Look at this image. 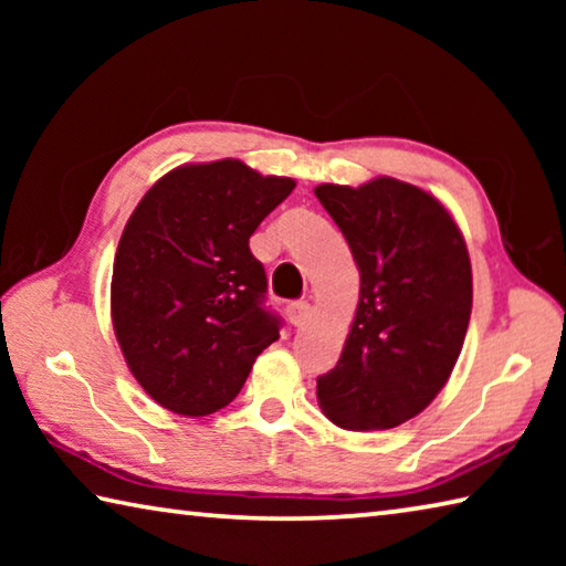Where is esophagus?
Returning a JSON list of instances; mask_svg holds the SVG:
<instances>
[{
	"label": "esophagus",
	"instance_id": "34e87169",
	"mask_svg": "<svg viewBox=\"0 0 566 566\" xmlns=\"http://www.w3.org/2000/svg\"><path fill=\"white\" fill-rule=\"evenodd\" d=\"M310 314H312L310 302H294V304L286 306V317H290L294 327H302V324L310 319Z\"/></svg>",
	"mask_w": 566,
	"mask_h": 566
}]
</instances>
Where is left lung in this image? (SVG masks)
<instances>
[{
    "instance_id": "1",
    "label": "left lung",
    "mask_w": 566,
    "mask_h": 566,
    "mask_svg": "<svg viewBox=\"0 0 566 566\" xmlns=\"http://www.w3.org/2000/svg\"><path fill=\"white\" fill-rule=\"evenodd\" d=\"M314 195L359 266V304L319 407L352 429H391L429 407L452 375L472 314V264L452 214L424 189L379 177Z\"/></svg>"
}]
</instances>
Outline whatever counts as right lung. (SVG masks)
Instances as JSON below:
<instances>
[{
	"mask_svg": "<svg viewBox=\"0 0 566 566\" xmlns=\"http://www.w3.org/2000/svg\"><path fill=\"white\" fill-rule=\"evenodd\" d=\"M292 189L290 177L219 159L171 169L132 212L114 256L112 322L134 379L157 405L212 415L280 339L249 237Z\"/></svg>",
	"mask_w": 566,
	"mask_h": 566,
	"instance_id": "right-lung-1",
	"label": "right lung"
}]
</instances>
